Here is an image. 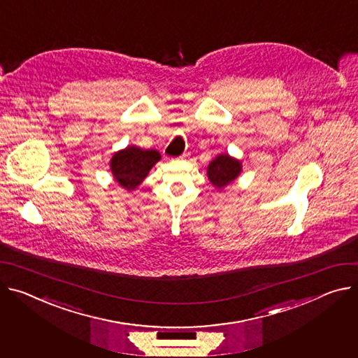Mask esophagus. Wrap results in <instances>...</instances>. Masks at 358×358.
Segmentation results:
<instances>
[{
	"instance_id": "obj_1",
	"label": "esophagus",
	"mask_w": 358,
	"mask_h": 358,
	"mask_svg": "<svg viewBox=\"0 0 358 358\" xmlns=\"http://www.w3.org/2000/svg\"><path fill=\"white\" fill-rule=\"evenodd\" d=\"M185 157H187V154H182V155H180V157H178V158H177V159H178V161H180V159H184V158H185Z\"/></svg>"
}]
</instances>
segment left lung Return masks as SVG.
Wrapping results in <instances>:
<instances>
[{"label":"left lung","mask_w":358,"mask_h":358,"mask_svg":"<svg viewBox=\"0 0 358 358\" xmlns=\"http://www.w3.org/2000/svg\"><path fill=\"white\" fill-rule=\"evenodd\" d=\"M241 162L229 154L217 155L207 169V176L215 188H224L241 173Z\"/></svg>","instance_id":"8db88e82"}]
</instances>
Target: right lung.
Listing matches in <instances>:
<instances>
[{
	"label": "right lung",
	"mask_w": 358,
	"mask_h": 358,
	"mask_svg": "<svg viewBox=\"0 0 358 358\" xmlns=\"http://www.w3.org/2000/svg\"><path fill=\"white\" fill-rule=\"evenodd\" d=\"M161 155L157 150H141L136 145H128L113 155L110 167L115 181L122 188L131 191L143 182Z\"/></svg>",
	"instance_id": "add662e5"
}]
</instances>
